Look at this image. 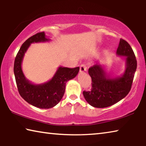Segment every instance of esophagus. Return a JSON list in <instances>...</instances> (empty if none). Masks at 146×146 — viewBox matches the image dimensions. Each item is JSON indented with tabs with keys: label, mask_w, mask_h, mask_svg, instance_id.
I'll list each match as a JSON object with an SVG mask.
<instances>
[{
	"label": "esophagus",
	"mask_w": 146,
	"mask_h": 146,
	"mask_svg": "<svg viewBox=\"0 0 146 146\" xmlns=\"http://www.w3.org/2000/svg\"><path fill=\"white\" fill-rule=\"evenodd\" d=\"M87 71L86 66L85 64H81L80 67V73H83V72H84V71Z\"/></svg>",
	"instance_id": "esophagus-1"
}]
</instances>
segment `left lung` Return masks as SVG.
I'll return each mask as SVG.
<instances>
[{"instance_id": "8db88e82", "label": "left lung", "mask_w": 146, "mask_h": 146, "mask_svg": "<svg viewBox=\"0 0 146 146\" xmlns=\"http://www.w3.org/2000/svg\"><path fill=\"white\" fill-rule=\"evenodd\" d=\"M116 54L125 57L126 68L123 74L110 77L105 65L95 64L89 69L92 79L91 91H84L85 99L90 105L96 108L110 107L127 96L130 91L137 69L135 55L130 45L120 39Z\"/></svg>"}]
</instances>
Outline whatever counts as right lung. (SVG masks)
I'll list each match as a JSON object with an SVG mask.
<instances>
[{
	"mask_svg": "<svg viewBox=\"0 0 146 146\" xmlns=\"http://www.w3.org/2000/svg\"><path fill=\"white\" fill-rule=\"evenodd\" d=\"M44 32L31 36L23 43L16 56L14 74L18 92L29 104L39 108L55 107L61 100L65 92L66 84L78 75L80 68H69L60 66L52 79L41 84H34L26 78L22 69L25 53L31 44L50 41Z\"/></svg>",
	"mask_w": 146,
	"mask_h": 146,
	"instance_id": "right-lung-1",
	"label": "right lung"
}]
</instances>
